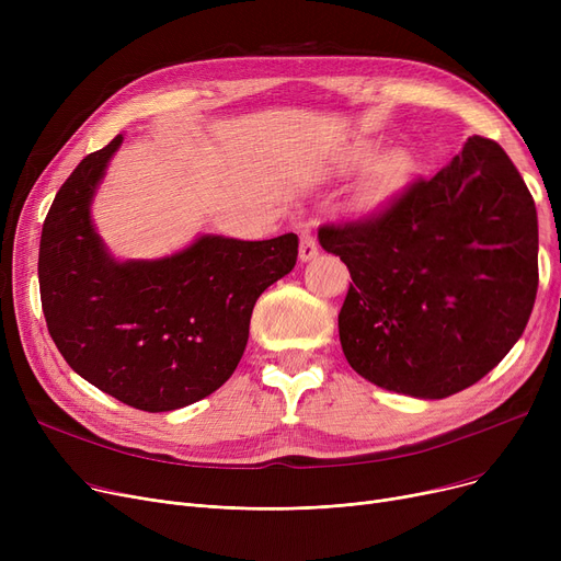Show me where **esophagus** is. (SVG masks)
I'll list each match as a JSON object with an SVG mask.
<instances>
[{"label":"esophagus","mask_w":561,"mask_h":561,"mask_svg":"<svg viewBox=\"0 0 561 561\" xmlns=\"http://www.w3.org/2000/svg\"><path fill=\"white\" fill-rule=\"evenodd\" d=\"M316 256H318V243L313 239V233L309 229H305L300 233V261L307 263V261H311Z\"/></svg>","instance_id":"esophagus-1"}]
</instances>
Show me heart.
<instances>
[{
  "mask_svg": "<svg viewBox=\"0 0 561 561\" xmlns=\"http://www.w3.org/2000/svg\"><path fill=\"white\" fill-rule=\"evenodd\" d=\"M404 165H407V157H404L402 152H396V154L389 157V161H387V172H389V174H396V172H400Z\"/></svg>",
  "mask_w": 561,
  "mask_h": 561,
  "instance_id": "heart-1",
  "label": "heart"
}]
</instances>
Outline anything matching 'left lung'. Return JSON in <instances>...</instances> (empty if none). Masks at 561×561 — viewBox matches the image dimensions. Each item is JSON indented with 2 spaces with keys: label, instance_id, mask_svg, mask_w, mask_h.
Wrapping results in <instances>:
<instances>
[{
  "label": "left lung",
  "instance_id": "8db88e82",
  "mask_svg": "<svg viewBox=\"0 0 561 561\" xmlns=\"http://www.w3.org/2000/svg\"><path fill=\"white\" fill-rule=\"evenodd\" d=\"M318 241L355 282L339 313L343 355L379 389L440 400L473 387L535 307L537 206L482 136L379 214L322 225Z\"/></svg>",
  "mask_w": 561,
  "mask_h": 561
}]
</instances>
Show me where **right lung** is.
<instances>
[{
	"instance_id": "obj_1",
	"label": "right lung",
	"mask_w": 561,
	"mask_h": 561,
	"mask_svg": "<svg viewBox=\"0 0 561 561\" xmlns=\"http://www.w3.org/2000/svg\"><path fill=\"white\" fill-rule=\"evenodd\" d=\"M125 136L88 154L43 225L38 282L47 330L70 368L129 407L172 411L220 389L239 366L261 293L298 261V236L199 233L161 259H115L93 197Z\"/></svg>"
}]
</instances>
